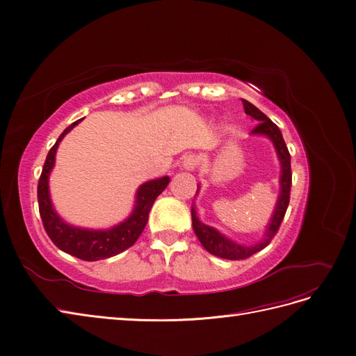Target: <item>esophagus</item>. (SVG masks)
I'll list each match as a JSON object with an SVG mask.
<instances>
[{"label": "esophagus", "instance_id": "34e87169", "mask_svg": "<svg viewBox=\"0 0 356 356\" xmlns=\"http://www.w3.org/2000/svg\"><path fill=\"white\" fill-rule=\"evenodd\" d=\"M183 168L184 170H189V172H193L195 168L197 167V164H199V160H197V157L195 156V154H189V156H186L184 159H183Z\"/></svg>", "mask_w": 356, "mask_h": 356}]
</instances>
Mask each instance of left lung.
Masks as SVG:
<instances>
[{"label": "left lung", "instance_id": "obj_1", "mask_svg": "<svg viewBox=\"0 0 356 356\" xmlns=\"http://www.w3.org/2000/svg\"><path fill=\"white\" fill-rule=\"evenodd\" d=\"M242 104H244L245 114L254 118L255 121H258V125L251 131V136L267 137L275 148V153L280 161V195L275 203L274 212L270 218V222L266 227L263 239L254 245H241L238 242L220 234L213 227H209L207 223H203L197 218L195 204H192V225L196 236L200 241V244L212 255L225 258V259H245L254 255L255 252L264 250L270 244L275 232L278 231L280 225H282L283 218L286 215L289 202H290V189H291V165H290L291 159H290L289 148L284 143L282 131H280V128L251 102L242 99ZM197 192H199V184H197Z\"/></svg>", "mask_w": 356, "mask_h": 356}]
</instances>
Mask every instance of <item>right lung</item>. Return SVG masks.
Returning <instances> with one entry per match:
<instances>
[{
    "label": "right lung",
    "mask_w": 356,
    "mask_h": 356,
    "mask_svg": "<svg viewBox=\"0 0 356 356\" xmlns=\"http://www.w3.org/2000/svg\"><path fill=\"white\" fill-rule=\"evenodd\" d=\"M82 120L74 121L72 125H69L56 144L50 148L39 186H37V197H39V211L44 229L49 238L53 241V244L63 252L78 257L83 261H98L114 257L136 244V241L145 228L148 213L152 211L154 200L167 188L170 177L164 176L143 183L137 189L133 212L115 227L108 229H88L69 225L53 208L49 191V176L54 167L56 152H58L60 141Z\"/></svg>",
    "instance_id": "1"
}]
</instances>
